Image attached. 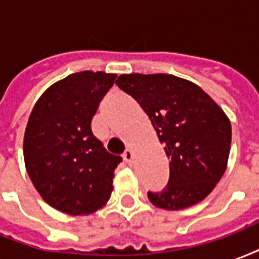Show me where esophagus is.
<instances>
[{
  "instance_id": "esophagus-1",
  "label": "esophagus",
  "mask_w": 259,
  "mask_h": 259,
  "mask_svg": "<svg viewBox=\"0 0 259 259\" xmlns=\"http://www.w3.org/2000/svg\"><path fill=\"white\" fill-rule=\"evenodd\" d=\"M133 158H135V154H133V151H132V150H126V151H124V154H123L124 162L132 163L133 162Z\"/></svg>"
}]
</instances>
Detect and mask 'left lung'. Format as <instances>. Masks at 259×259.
I'll return each instance as SVG.
<instances>
[{"label": "left lung", "instance_id": "left-lung-1", "mask_svg": "<svg viewBox=\"0 0 259 259\" xmlns=\"http://www.w3.org/2000/svg\"><path fill=\"white\" fill-rule=\"evenodd\" d=\"M116 84L147 113L169 158L168 186L150 191V201L169 211L198 204L228 168V115L200 85L174 74H120Z\"/></svg>", "mask_w": 259, "mask_h": 259}]
</instances>
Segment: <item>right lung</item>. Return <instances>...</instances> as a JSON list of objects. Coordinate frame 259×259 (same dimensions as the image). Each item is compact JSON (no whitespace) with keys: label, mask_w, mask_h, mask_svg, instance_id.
I'll use <instances>...</instances> for the list:
<instances>
[{"label":"right lung","mask_w":259,"mask_h":259,"mask_svg":"<svg viewBox=\"0 0 259 259\" xmlns=\"http://www.w3.org/2000/svg\"><path fill=\"white\" fill-rule=\"evenodd\" d=\"M115 79L93 70L69 74L42 93L27 120L26 170L42 200L68 215L98 211L113 190L122 158L104 148L91 120Z\"/></svg>","instance_id":"right-lung-1"}]
</instances>
